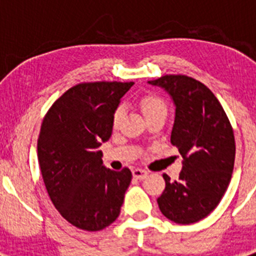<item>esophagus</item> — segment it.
I'll return each mask as SVG.
<instances>
[{
  "label": "esophagus",
  "instance_id": "esophagus-1",
  "mask_svg": "<svg viewBox=\"0 0 256 256\" xmlns=\"http://www.w3.org/2000/svg\"><path fill=\"white\" fill-rule=\"evenodd\" d=\"M132 174H133V177L137 178V180H144V178H146V176H148V172L144 170V169H133L132 170Z\"/></svg>",
  "mask_w": 256,
  "mask_h": 256
}]
</instances>
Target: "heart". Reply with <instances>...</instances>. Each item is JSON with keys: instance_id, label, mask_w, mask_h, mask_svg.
I'll use <instances>...</instances> for the list:
<instances>
[{"instance_id": "heart-1", "label": "heart", "mask_w": 256, "mask_h": 256, "mask_svg": "<svg viewBox=\"0 0 256 256\" xmlns=\"http://www.w3.org/2000/svg\"><path fill=\"white\" fill-rule=\"evenodd\" d=\"M140 105H141L142 112H144V116L154 114V112H166V105L160 97L155 96V94H144L140 98ZM123 115V108L118 106L112 112V126H116L118 123L120 122V118Z\"/></svg>"}]
</instances>
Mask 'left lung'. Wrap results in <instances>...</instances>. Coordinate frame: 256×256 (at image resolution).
<instances>
[{
  "label": "left lung",
  "mask_w": 256,
  "mask_h": 256,
  "mask_svg": "<svg viewBox=\"0 0 256 256\" xmlns=\"http://www.w3.org/2000/svg\"><path fill=\"white\" fill-rule=\"evenodd\" d=\"M148 84L162 88L176 106L170 144L182 155L177 180L162 174L160 212L178 224L204 219L227 191L236 155L234 130L209 88L186 76H164Z\"/></svg>",
  "instance_id": "obj_1"
}]
</instances>
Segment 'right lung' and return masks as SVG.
Wrapping results in <instances>:
<instances>
[{
    "label": "right lung",
    "instance_id": "right-lung-1",
    "mask_svg": "<svg viewBox=\"0 0 256 256\" xmlns=\"http://www.w3.org/2000/svg\"><path fill=\"white\" fill-rule=\"evenodd\" d=\"M133 82L82 83L55 101L38 137V162L48 196L70 224L101 230L120 214L132 180L114 172L98 150L112 132V112Z\"/></svg>",
    "mask_w": 256,
    "mask_h": 256
}]
</instances>
